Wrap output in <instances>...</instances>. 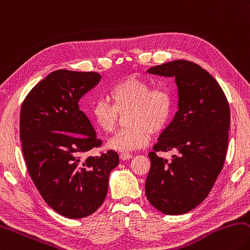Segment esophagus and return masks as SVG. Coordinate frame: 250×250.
Returning a JSON list of instances; mask_svg holds the SVG:
<instances>
[{
    "label": "esophagus",
    "mask_w": 250,
    "mask_h": 250,
    "mask_svg": "<svg viewBox=\"0 0 250 250\" xmlns=\"http://www.w3.org/2000/svg\"><path fill=\"white\" fill-rule=\"evenodd\" d=\"M120 158L122 161H128V160H131V158H132V155H131V154H128V153H122V154H120Z\"/></svg>",
    "instance_id": "1"
}]
</instances>
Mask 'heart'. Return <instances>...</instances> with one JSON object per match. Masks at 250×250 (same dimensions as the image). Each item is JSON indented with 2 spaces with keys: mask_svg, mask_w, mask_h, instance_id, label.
Wrapping results in <instances>:
<instances>
[{
  "mask_svg": "<svg viewBox=\"0 0 250 250\" xmlns=\"http://www.w3.org/2000/svg\"><path fill=\"white\" fill-rule=\"evenodd\" d=\"M113 105L98 99L90 108V118L99 129L109 133L116 129L119 113L130 111L128 128L120 130L108 140L107 147L116 152H132L144 147L152 133L166 129L172 117L175 99L168 87H155L148 81L129 75L110 89Z\"/></svg>",
  "mask_w": 250,
  "mask_h": 250,
  "instance_id": "obj_1",
  "label": "heart"
}]
</instances>
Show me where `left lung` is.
Returning a JSON list of instances; mask_svg holds the SVG:
<instances>
[{
    "label": "left lung",
    "instance_id": "obj_1",
    "mask_svg": "<svg viewBox=\"0 0 250 250\" xmlns=\"http://www.w3.org/2000/svg\"><path fill=\"white\" fill-rule=\"evenodd\" d=\"M147 73L175 78L178 111L163 131L145 183L147 200L167 215L191 211L210 193L223 168L229 130V105L216 80L200 65L176 60L153 66ZM177 149L171 162L156 151Z\"/></svg>",
    "mask_w": 250,
    "mask_h": 250
}]
</instances>
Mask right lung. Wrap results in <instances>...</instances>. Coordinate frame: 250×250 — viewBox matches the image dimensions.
Masks as SVG:
<instances>
[{
  "label": "right lung",
  "instance_id": "right-lung-1",
  "mask_svg": "<svg viewBox=\"0 0 250 250\" xmlns=\"http://www.w3.org/2000/svg\"><path fill=\"white\" fill-rule=\"evenodd\" d=\"M96 72L58 70L35 86L21 109L22 154L36 188L49 207L69 219L97 210L107 196L115 151L88 156L102 145L79 102L101 81Z\"/></svg>",
  "mask_w": 250,
  "mask_h": 250
}]
</instances>
